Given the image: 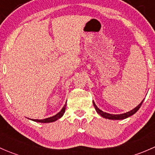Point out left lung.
<instances>
[{"mask_svg":"<svg viewBox=\"0 0 155 155\" xmlns=\"http://www.w3.org/2000/svg\"><path fill=\"white\" fill-rule=\"evenodd\" d=\"M143 101H144V100H143ZM143 101H142V102L140 103L137 107L134 108V109H132L131 111H130V112H127L124 114H120V115H112V114H109V113H107V112H104L97 107L96 104H94V102H93V104L94 106V108L95 109H96L97 112L99 115H101L102 117H104V118H108V119H111V120H121V119H124V118H128V117L131 116V115H133L134 114H135L136 112L139 110V109H140V107L142 106V104H143Z\"/></svg>","mask_w":155,"mask_h":155,"instance_id":"1","label":"left lung"}]
</instances>
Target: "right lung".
Here are the masks:
<instances>
[{
	"instance_id": "right-lung-1",
	"label": "right lung",
	"mask_w": 155,
	"mask_h": 155,
	"mask_svg": "<svg viewBox=\"0 0 155 155\" xmlns=\"http://www.w3.org/2000/svg\"><path fill=\"white\" fill-rule=\"evenodd\" d=\"M66 105L67 104H65V105L64 106V107L61 109V110L58 113L56 114L55 115H54V116L50 117V118H45V119H41V120H39V119H31V120H33V121H37V122H41V123L53 122V121L59 119L61 117L63 116L64 113V112H65V109H66Z\"/></svg>"
}]
</instances>
